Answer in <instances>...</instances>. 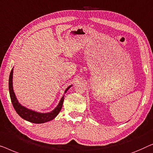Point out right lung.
Returning a JSON list of instances; mask_svg holds the SVG:
<instances>
[{
	"label": "right lung",
	"instance_id": "right-lung-1",
	"mask_svg": "<svg viewBox=\"0 0 153 153\" xmlns=\"http://www.w3.org/2000/svg\"><path fill=\"white\" fill-rule=\"evenodd\" d=\"M12 75H13V68L10 72V77H9V90H10V98H11L12 103L13 105V107L15 110H16V113L22 118V119L30 121L33 123H46L50 120H53V119L57 117V115L59 113L60 110H61L62 105H63L64 102V96L60 100V102L57 107L54 109V110L49 113H38L36 111L30 110V109H27L26 107H23L21 105L19 101L17 100L15 96L14 90H13V86H12ZM71 87V86H70ZM70 87H68L67 89H66L65 93L67 91V90L69 89Z\"/></svg>",
	"mask_w": 153,
	"mask_h": 153
}]
</instances>
